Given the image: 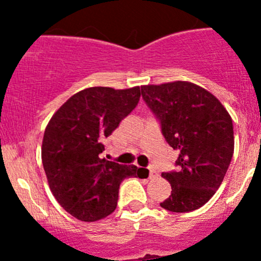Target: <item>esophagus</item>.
Masks as SVG:
<instances>
[{"instance_id": "1", "label": "esophagus", "mask_w": 261, "mask_h": 261, "mask_svg": "<svg viewBox=\"0 0 261 261\" xmlns=\"http://www.w3.org/2000/svg\"><path fill=\"white\" fill-rule=\"evenodd\" d=\"M154 177H156V170H155L152 167H150L149 168V178H154Z\"/></svg>"}]
</instances>
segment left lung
<instances>
[{
	"label": "left lung",
	"mask_w": 261,
	"mask_h": 261,
	"mask_svg": "<svg viewBox=\"0 0 261 261\" xmlns=\"http://www.w3.org/2000/svg\"><path fill=\"white\" fill-rule=\"evenodd\" d=\"M167 143L179 151L178 170L163 173L172 194L160 203L170 212H191L211 199L233 154V125L223 105L202 87L175 81L141 87Z\"/></svg>",
	"instance_id": "obj_1"
}]
</instances>
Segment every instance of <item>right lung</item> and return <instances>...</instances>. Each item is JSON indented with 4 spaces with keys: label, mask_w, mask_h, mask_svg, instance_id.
Instances as JSON below:
<instances>
[{
    "label": "right lung",
    "mask_w": 261,
    "mask_h": 261,
    "mask_svg": "<svg viewBox=\"0 0 261 261\" xmlns=\"http://www.w3.org/2000/svg\"><path fill=\"white\" fill-rule=\"evenodd\" d=\"M140 87H91L73 94L50 118L41 160L53 196L68 213L86 222L116 210L118 188L139 168L101 159L105 139L139 103Z\"/></svg>",
    "instance_id": "1"
}]
</instances>
